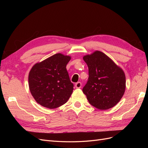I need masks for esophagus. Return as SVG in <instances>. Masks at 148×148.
<instances>
[{
  "instance_id": "1",
  "label": "esophagus",
  "mask_w": 148,
  "mask_h": 148,
  "mask_svg": "<svg viewBox=\"0 0 148 148\" xmlns=\"http://www.w3.org/2000/svg\"><path fill=\"white\" fill-rule=\"evenodd\" d=\"M75 87L76 88H80L82 87V83L81 82H77L75 84Z\"/></svg>"
}]
</instances>
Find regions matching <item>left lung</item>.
<instances>
[{
  "mask_svg": "<svg viewBox=\"0 0 148 148\" xmlns=\"http://www.w3.org/2000/svg\"><path fill=\"white\" fill-rule=\"evenodd\" d=\"M83 60L88 66L89 77L83 92L89 104L102 110L113 107L125 91L123 71L100 51L84 56Z\"/></svg>",
  "mask_w": 148,
  "mask_h": 148,
  "instance_id": "1",
  "label": "left lung"
}]
</instances>
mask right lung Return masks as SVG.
<instances>
[{
    "instance_id": "add662e5",
    "label": "right lung",
    "mask_w": 148,
    "mask_h": 148,
    "mask_svg": "<svg viewBox=\"0 0 148 148\" xmlns=\"http://www.w3.org/2000/svg\"><path fill=\"white\" fill-rule=\"evenodd\" d=\"M70 56L56 53L40 63L29 71V88L38 104L55 109L65 104L73 90L66 66Z\"/></svg>"
}]
</instances>
